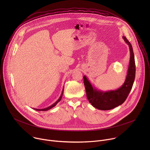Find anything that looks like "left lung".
Wrapping results in <instances>:
<instances>
[{
    "label": "left lung",
    "mask_w": 150,
    "mask_h": 150,
    "mask_svg": "<svg viewBox=\"0 0 150 150\" xmlns=\"http://www.w3.org/2000/svg\"><path fill=\"white\" fill-rule=\"evenodd\" d=\"M123 39L129 47L130 60L125 81L121 87L115 90L104 91L97 89L87 76L84 75L83 83L87 97L95 108L101 110L113 109L123 104L129 95L135 77V63L133 49L130 42L123 36Z\"/></svg>",
    "instance_id": "8db88e82"
}]
</instances>
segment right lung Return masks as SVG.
Wrapping results in <instances>:
<instances>
[{"label": "right lung", "mask_w": 150, "mask_h": 150, "mask_svg": "<svg viewBox=\"0 0 150 150\" xmlns=\"http://www.w3.org/2000/svg\"><path fill=\"white\" fill-rule=\"evenodd\" d=\"M63 88H64V87H63ZM63 88V90H62V94H61L60 97H59V99H58L55 103H54L53 104H52L51 105H50V106L47 107V108H45V109H35V108H33V109H34V110H37V111H47V110H50V109L54 108V106L61 100V99H62V96H63V90H64V88Z\"/></svg>", "instance_id": "add662e5"}]
</instances>
